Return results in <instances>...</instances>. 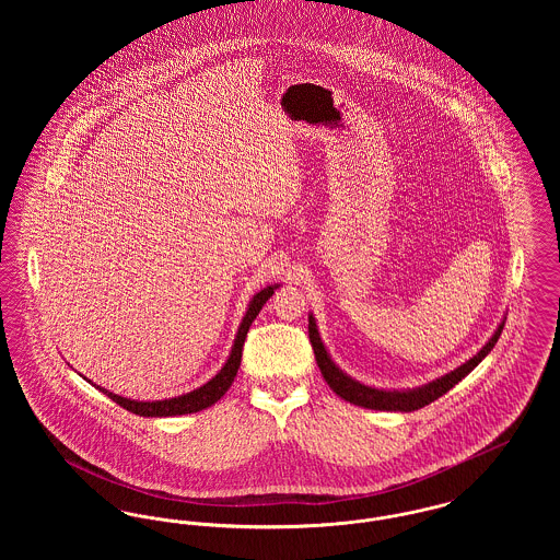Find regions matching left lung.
<instances>
[{"label": "left lung", "mask_w": 560, "mask_h": 560, "mask_svg": "<svg viewBox=\"0 0 560 560\" xmlns=\"http://www.w3.org/2000/svg\"><path fill=\"white\" fill-rule=\"evenodd\" d=\"M504 329V323L498 327V331L493 334V338L480 348V352H477L470 361H466L464 365H459L457 370H453L452 373L430 382L422 388H413V390H377V388H370L365 384H359L354 382L352 377H348L347 373L340 372L334 361L329 359L327 350L320 342L319 331H317V325L313 315L308 317V338H311V345L315 350V359H317V365H319L320 373L325 377V382L329 384V388L342 397V399L352 402V405H359V407H368V409H377V411H416V409H422L430 405L432 400L443 397L447 390H452L453 386L466 377L468 373L472 372L480 361L491 352V348L495 347L500 334Z\"/></svg>", "instance_id": "1"}]
</instances>
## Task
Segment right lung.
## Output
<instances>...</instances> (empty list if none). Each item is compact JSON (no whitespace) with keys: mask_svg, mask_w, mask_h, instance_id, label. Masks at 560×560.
Segmentation results:
<instances>
[{"mask_svg":"<svg viewBox=\"0 0 560 560\" xmlns=\"http://www.w3.org/2000/svg\"><path fill=\"white\" fill-rule=\"evenodd\" d=\"M277 285H268L262 292L256 293L254 300L249 302V308L245 313V317L241 320L240 331H237V338H235V347L231 350V357L229 361L224 363V368L220 370V373L212 377L208 384H203L201 388L187 393L183 397H176V399L165 400H153V402H142V400H130L119 397V395H113L105 388L98 386V390H103L107 395L108 399L115 400L119 407L132 411L136 416H144V418H167V416H185V413H195V411H201L206 407H212L215 400H220V397L231 388L237 370L241 365V354H243V342H245V336L249 331V325L252 320L258 317V313L262 311V306L267 304L268 298L275 293Z\"/></svg>","mask_w":560,"mask_h":560,"instance_id":"add662e5","label":"right lung"}]
</instances>
